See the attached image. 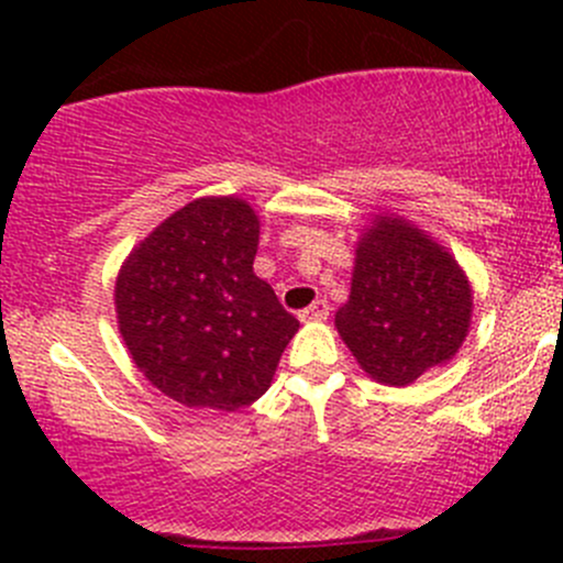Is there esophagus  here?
<instances>
[{
  "mask_svg": "<svg viewBox=\"0 0 563 563\" xmlns=\"http://www.w3.org/2000/svg\"><path fill=\"white\" fill-rule=\"evenodd\" d=\"M327 316H329V305L323 302V299H316L308 310H302V313H299L302 321H323Z\"/></svg>",
  "mask_w": 563,
  "mask_h": 563,
  "instance_id": "34e87169",
  "label": "esophagus"
}]
</instances>
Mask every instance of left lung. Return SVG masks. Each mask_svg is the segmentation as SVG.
<instances>
[{
    "mask_svg": "<svg viewBox=\"0 0 563 563\" xmlns=\"http://www.w3.org/2000/svg\"><path fill=\"white\" fill-rule=\"evenodd\" d=\"M471 310L455 255L411 220L376 214L356 242L349 302L334 327L373 382L408 387L457 354Z\"/></svg>",
    "mask_w": 563,
    "mask_h": 563,
    "instance_id": "1",
    "label": "left lung"
}]
</instances>
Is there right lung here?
I'll return each instance as SVG.
<instances>
[{
  "label": "right lung",
  "instance_id": "obj_1",
  "mask_svg": "<svg viewBox=\"0 0 563 563\" xmlns=\"http://www.w3.org/2000/svg\"><path fill=\"white\" fill-rule=\"evenodd\" d=\"M258 234L247 201L203 196L163 220L119 269V334L146 382L181 406H250L297 334V318L253 272Z\"/></svg>",
  "mask_w": 563,
  "mask_h": 563
}]
</instances>
